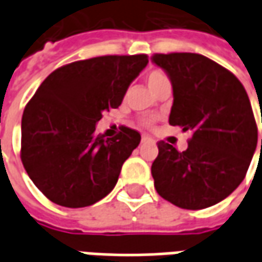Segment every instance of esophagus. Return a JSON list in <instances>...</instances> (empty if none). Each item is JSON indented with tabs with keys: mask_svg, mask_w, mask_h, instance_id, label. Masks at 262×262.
<instances>
[{
	"mask_svg": "<svg viewBox=\"0 0 262 262\" xmlns=\"http://www.w3.org/2000/svg\"><path fill=\"white\" fill-rule=\"evenodd\" d=\"M142 142L143 143H151V142H153V139H151L150 136H147V135H143Z\"/></svg>",
	"mask_w": 262,
	"mask_h": 262,
	"instance_id": "obj_1",
	"label": "esophagus"
}]
</instances>
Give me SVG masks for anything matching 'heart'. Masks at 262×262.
<instances>
[{
	"label": "heart",
	"instance_id": "obj_1",
	"mask_svg": "<svg viewBox=\"0 0 262 262\" xmlns=\"http://www.w3.org/2000/svg\"><path fill=\"white\" fill-rule=\"evenodd\" d=\"M147 84L150 86V90L156 94V91L159 90L160 86L165 85V84H170L168 77L160 71V70H151L147 74ZM146 125H151V120H146Z\"/></svg>",
	"mask_w": 262,
	"mask_h": 262
}]
</instances>
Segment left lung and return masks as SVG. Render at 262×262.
Segmentation results:
<instances>
[{
    "instance_id": "obj_1",
    "label": "left lung",
    "mask_w": 262,
    "mask_h": 262,
    "mask_svg": "<svg viewBox=\"0 0 262 262\" xmlns=\"http://www.w3.org/2000/svg\"><path fill=\"white\" fill-rule=\"evenodd\" d=\"M151 61L172 85L170 125L192 132L185 151L157 143L156 191L178 208L213 206L242 184L257 147L247 92L236 75L202 54H154Z\"/></svg>"
}]
</instances>
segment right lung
<instances>
[{"instance_id":"right-lung-1","label":"right lung","mask_w":262,"mask_h":262,"mask_svg":"<svg viewBox=\"0 0 262 262\" xmlns=\"http://www.w3.org/2000/svg\"><path fill=\"white\" fill-rule=\"evenodd\" d=\"M148 63L146 54L102 56L63 66L43 81L22 115L20 159L52 202L85 208L108 195L140 133L122 126L105 139L95 127L119 106Z\"/></svg>"}]
</instances>
